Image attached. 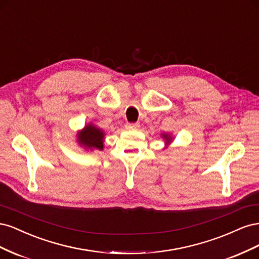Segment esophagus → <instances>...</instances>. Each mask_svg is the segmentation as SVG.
Instances as JSON below:
<instances>
[{
    "instance_id": "esophagus-1",
    "label": "esophagus",
    "mask_w": 259,
    "mask_h": 259,
    "mask_svg": "<svg viewBox=\"0 0 259 259\" xmlns=\"http://www.w3.org/2000/svg\"><path fill=\"white\" fill-rule=\"evenodd\" d=\"M139 126H140V125L138 123H128L126 125V130H130V131H132V130H138Z\"/></svg>"
}]
</instances>
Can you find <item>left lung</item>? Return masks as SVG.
<instances>
[{"instance_id": "8db88e82", "label": "left lung", "mask_w": 259, "mask_h": 259, "mask_svg": "<svg viewBox=\"0 0 259 259\" xmlns=\"http://www.w3.org/2000/svg\"><path fill=\"white\" fill-rule=\"evenodd\" d=\"M161 137L164 139V143H165V147H164V149H166L174 140V137L170 134H167V133H163V134H161Z\"/></svg>"}]
</instances>
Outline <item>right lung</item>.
Masks as SVG:
<instances>
[{"mask_svg": "<svg viewBox=\"0 0 259 259\" xmlns=\"http://www.w3.org/2000/svg\"><path fill=\"white\" fill-rule=\"evenodd\" d=\"M76 143L86 151L104 150L105 132L97 125L91 123L85 124V126L76 133Z\"/></svg>", "mask_w": 259, "mask_h": 259, "instance_id": "right-lung-1", "label": "right lung"}]
</instances>
